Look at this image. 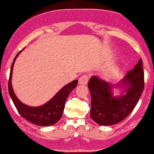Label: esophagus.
I'll return each mask as SVG.
<instances>
[{"label": "esophagus", "mask_w": 154, "mask_h": 154, "mask_svg": "<svg viewBox=\"0 0 154 154\" xmlns=\"http://www.w3.org/2000/svg\"><path fill=\"white\" fill-rule=\"evenodd\" d=\"M89 77L88 75H83L79 78V84L82 85H86L88 83Z\"/></svg>", "instance_id": "1"}]
</instances>
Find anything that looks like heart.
I'll list each match as a JSON object with an SVG mask.
<instances>
[{
    "label": "heart",
    "mask_w": 154,
    "mask_h": 154,
    "mask_svg": "<svg viewBox=\"0 0 154 154\" xmlns=\"http://www.w3.org/2000/svg\"><path fill=\"white\" fill-rule=\"evenodd\" d=\"M115 76H116V73L115 72H109L108 75H107V77H108L109 78H115Z\"/></svg>",
    "instance_id": "heart-1"
}]
</instances>
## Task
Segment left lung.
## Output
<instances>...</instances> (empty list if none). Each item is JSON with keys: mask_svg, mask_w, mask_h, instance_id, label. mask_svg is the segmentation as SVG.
<instances>
[{"mask_svg": "<svg viewBox=\"0 0 154 154\" xmlns=\"http://www.w3.org/2000/svg\"><path fill=\"white\" fill-rule=\"evenodd\" d=\"M143 63L140 58L132 70L129 71L115 85L92 76L88 82L91 91V117L100 125H112L123 121L137 104L144 88ZM121 89L122 95L114 97L112 89Z\"/></svg>", "mask_w": 154, "mask_h": 154, "instance_id": "left-lung-1", "label": "left lung"}]
</instances>
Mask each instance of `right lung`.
<instances>
[{
    "mask_svg": "<svg viewBox=\"0 0 154 154\" xmlns=\"http://www.w3.org/2000/svg\"><path fill=\"white\" fill-rule=\"evenodd\" d=\"M24 50L20 51L13 60L10 72L9 80H8V93L12 98L14 106L23 118L29 122L39 126L53 125L58 121L62 117L65 103L69 94L76 88L78 80H75L69 82L61 88L54 95V97L45 104L39 106H31L27 105L19 100L14 94L12 86V75L14 62L20 53Z\"/></svg>",
    "mask_w": 154,
    "mask_h": 154,
    "instance_id": "add662e5",
    "label": "right lung"
}]
</instances>
